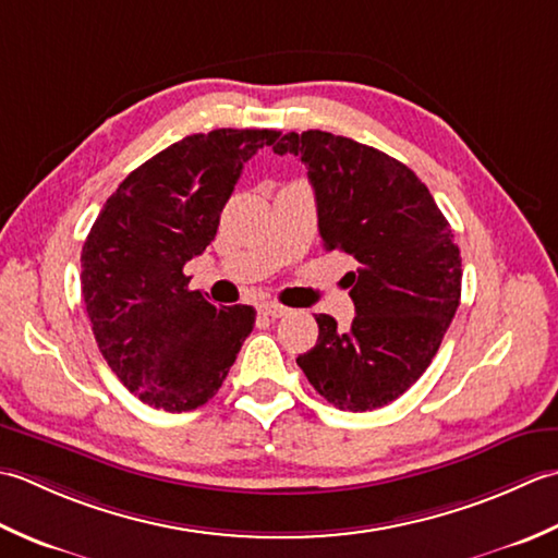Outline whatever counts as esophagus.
Instances as JSON below:
<instances>
[{
  "label": "esophagus",
  "instance_id": "34e87169",
  "mask_svg": "<svg viewBox=\"0 0 558 558\" xmlns=\"http://www.w3.org/2000/svg\"><path fill=\"white\" fill-rule=\"evenodd\" d=\"M263 315H267V317H283V315H289V308L287 305H281V303H263Z\"/></svg>",
  "mask_w": 558,
  "mask_h": 558
}]
</instances>
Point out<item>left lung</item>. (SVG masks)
Instances as JSON below:
<instances>
[{"label": "left lung", "mask_w": 558, "mask_h": 558, "mask_svg": "<svg viewBox=\"0 0 558 558\" xmlns=\"http://www.w3.org/2000/svg\"><path fill=\"white\" fill-rule=\"evenodd\" d=\"M275 154L305 163L323 245L359 263L344 277L354 323L344 332L315 315L317 344L295 363L329 404L373 412L434 361L460 305V247L428 187L397 158L320 130L283 134Z\"/></svg>", "instance_id": "obj_1"}]
</instances>
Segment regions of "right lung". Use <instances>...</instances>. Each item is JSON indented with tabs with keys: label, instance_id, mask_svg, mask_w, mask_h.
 Wrapping results in <instances>:
<instances>
[{
	"label": "right lung",
	"instance_id": "1",
	"mask_svg": "<svg viewBox=\"0 0 558 558\" xmlns=\"http://www.w3.org/2000/svg\"><path fill=\"white\" fill-rule=\"evenodd\" d=\"M277 130H214L170 144L122 180L82 250V295L100 354L144 404L192 412L229 375L253 305L216 308L183 267L219 229L221 209Z\"/></svg>",
	"mask_w": 558,
	"mask_h": 558
}]
</instances>
